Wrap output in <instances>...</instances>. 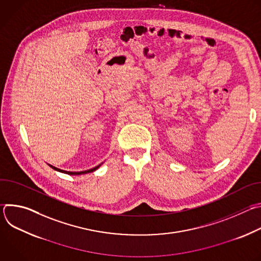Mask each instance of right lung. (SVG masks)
I'll use <instances>...</instances> for the list:
<instances>
[{
	"label": "right lung",
	"mask_w": 261,
	"mask_h": 261,
	"mask_svg": "<svg viewBox=\"0 0 261 261\" xmlns=\"http://www.w3.org/2000/svg\"><path fill=\"white\" fill-rule=\"evenodd\" d=\"M51 168H54L55 170H58V171H60V172H63V173H67V174H71V175H80V174H84V173H89V172H93V171H95L100 165H98V166H96V167H94V168H92V169H89V170H85V171H79V172H72V171H66V170H62V169H59V168H57V167H54V166H51V165H49Z\"/></svg>",
	"instance_id": "1"
}]
</instances>
